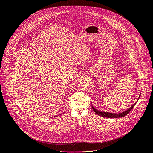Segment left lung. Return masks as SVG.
Instances as JSON below:
<instances>
[{
  "instance_id": "1",
  "label": "left lung",
  "mask_w": 153,
  "mask_h": 153,
  "mask_svg": "<svg viewBox=\"0 0 153 153\" xmlns=\"http://www.w3.org/2000/svg\"><path fill=\"white\" fill-rule=\"evenodd\" d=\"M140 95L139 96L138 99L140 98ZM135 104H136V103L133 104L130 108L127 109L126 111H125L124 112H122L121 113H118V114L111 113V112H102L101 111H98L97 109H95L93 106H92V109L94 110V111L97 115H98L100 116H102L103 117H106V118H121V117H124V116L127 115L131 111V109L133 108V107H134V105Z\"/></svg>"
}]
</instances>
